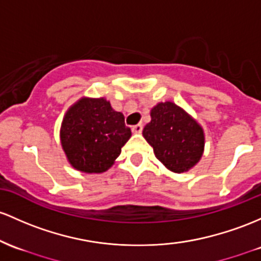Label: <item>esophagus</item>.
<instances>
[{
	"mask_svg": "<svg viewBox=\"0 0 261 261\" xmlns=\"http://www.w3.org/2000/svg\"><path fill=\"white\" fill-rule=\"evenodd\" d=\"M142 128H144V125H142V124H137V125H134L131 130H133V133L140 134L142 131Z\"/></svg>",
	"mask_w": 261,
	"mask_h": 261,
	"instance_id": "esophagus-1",
	"label": "esophagus"
}]
</instances>
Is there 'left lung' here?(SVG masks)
Returning a JSON list of instances; mask_svg holds the SVG:
<instances>
[{
    "mask_svg": "<svg viewBox=\"0 0 261 261\" xmlns=\"http://www.w3.org/2000/svg\"><path fill=\"white\" fill-rule=\"evenodd\" d=\"M142 135L157 160L176 173L193 167L204 148V134L198 122L171 101L160 102L151 110V121Z\"/></svg>",
    "mask_w": 261,
    "mask_h": 261,
    "instance_id": "obj_1",
    "label": "left lung"
}]
</instances>
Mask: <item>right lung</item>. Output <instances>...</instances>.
<instances>
[{"mask_svg":"<svg viewBox=\"0 0 261 261\" xmlns=\"http://www.w3.org/2000/svg\"><path fill=\"white\" fill-rule=\"evenodd\" d=\"M131 136L121 113L105 99H82L62 122L63 150L70 165L87 173L107 171Z\"/></svg>","mask_w":261,"mask_h":261,"instance_id":"right-lung-1","label":"right lung"}]
</instances>
